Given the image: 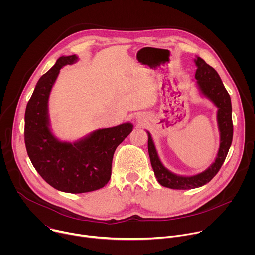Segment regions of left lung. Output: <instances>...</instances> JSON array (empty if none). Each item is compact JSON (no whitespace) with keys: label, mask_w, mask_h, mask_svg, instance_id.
Masks as SVG:
<instances>
[{"label":"left lung","mask_w":255,"mask_h":255,"mask_svg":"<svg viewBox=\"0 0 255 255\" xmlns=\"http://www.w3.org/2000/svg\"><path fill=\"white\" fill-rule=\"evenodd\" d=\"M195 62L197 65L195 79L197 80V86L200 93L218 108L217 122L220 132V146L215 161L206 170L191 176L178 175L168 170L162 164L158 157L152 137L147 131L148 153L156 179L162 187L173 190H191L200 188L209 183L224 163L233 138L232 106L228 92L218 72L212 66L207 64L206 61L199 56H196Z\"/></svg>","instance_id":"obj_1"}]
</instances>
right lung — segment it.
I'll list each match as a JSON object with an SVG mask.
<instances>
[{"label": "right lung", "mask_w": 255, "mask_h": 255, "mask_svg": "<svg viewBox=\"0 0 255 255\" xmlns=\"http://www.w3.org/2000/svg\"><path fill=\"white\" fill-rule=\"evenodd\" d=\"M78 60L76 54L59 57L38 81L25 112V145L34 168L52 188L70 194L93 192L108 184L114 152L133 130L126 122L96 130L74 143L52 134L48 115L51 89L60 68Z\"/></svg>", "instance_id": "right-lung-1"}]
</instances>
